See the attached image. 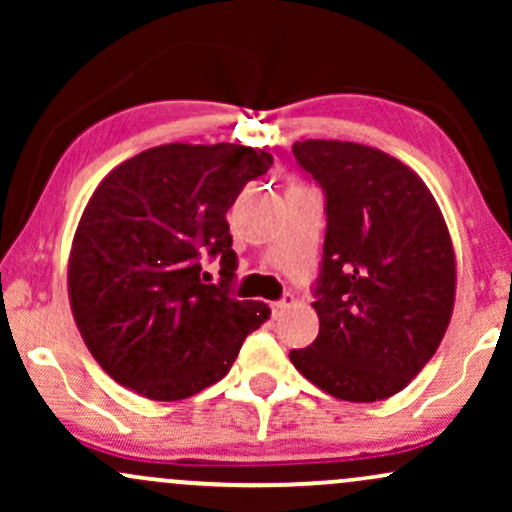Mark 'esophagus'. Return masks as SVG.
I'll return each mask as SVG.
<instances>
[{"label": "esophagus", "mask_w": 512, "mask_h": 512, "mask_svg": "<svg viewBox=\"0 0 512 512\" xmlns=\"http://www.w3.org/2000/svg\"><path fill=\"white\" fill-rule=\"evenodd\" d=\"M293 305V296H286L284 301H276V303H272V313H274V317H281L286 313V310H289Z\"/></svg>", "instance_id": "esophagus-1"}]
</instances>
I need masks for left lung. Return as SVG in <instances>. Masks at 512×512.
Wrapping results in <instances>:
<instances>
[{
	"mask_svg": "<svg viewBox=\"0 0 512 512\" xmlns=\"http://www.w3.org/2000/svg\"><path fill=\"white\" fill-rule=\"evenodd\" d=\"M293 156L327 195L320 332L289 358L303 378L344 402L404 390L436 354L455 308L457 267L436 197L385 151L303 139Z\"/></svg>",
	"mask_w": 512,
	"mask_h": 512,
	"instance_id": "8db88e82",
	"label": "left lung"
}]
</instances>
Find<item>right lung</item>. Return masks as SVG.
<instances>
[{
  "mask_svg": "<svg viewBox=\"0 0 512 512\" xmlns=\"http://www.w3.org/2000/svg\"><path fill=\"white\" fill-rule=\"evenodd\" d=\"M272 166L240 144H163L110 170L88 199L67 286L76 327L115 383L178 402L219 383L272 310L226 289L236 252L226 211ZM219 256V287L201 260Z\"/></svg>",
  "mask_w": 512,
  "mask_h": 512,
  "instance_id": "right-lung-1",
  "label": "right lung"
}]
</instances>
